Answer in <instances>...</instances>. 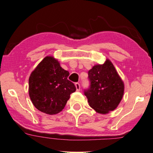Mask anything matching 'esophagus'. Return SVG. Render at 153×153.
I'll use <instances>...</instances> for the list:
<instances>
[{"instance_id": "34e87169", "label": "esophagus", "mask_w": 153, "mask_h": 153, "mask_svg": "<svg viewBox=\"0 0 153 153\" xmlns=\"http://www.w3.org/2000/svg\"><path fill=\"white\" fill-rule=\"evenodd\" d=\"M75 86H76V91H79L80 90V85L79 82H76L75 83Z\"/></svg>"}]
</instances>
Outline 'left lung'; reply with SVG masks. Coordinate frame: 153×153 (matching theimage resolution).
I'll return each mask as SVG.
<instances>
[{"label":"left lung","mask_w":153,"mask_h":153,"mask_svg":"<svg viewBox=\"0 0 153 153\" xmlns=\"http://www.w3.org/2000/svg\"><path fill=\"white\" fill-rule=\"evenodd\" d=\"M90 86L84 91L88 102L100 114L114 111L124 93V83L112 63L106 60L103 65H95L88 72Z\"/></svg>","instance_id":"left-lung-1"}]
</instances>
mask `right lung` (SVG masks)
<instances>
[{
    "instance_id": "1",
    "label": "right lung",
    "mask_w": 153,
    "mask_h": 153,
    "mask_svg": "<svg viewBox=\"0 0 153 153\" xmlns=\"http://www.w3.org/2000/svg\"><path fill=\"white\" fill-rule=\"evenodd\" d=\"M68 71L53 56H47L32 72L28 80V93L35 107L48 114L59 113L65 108L70 94L76 91L68 80Z\"/></svg>"
}]
</instances>
